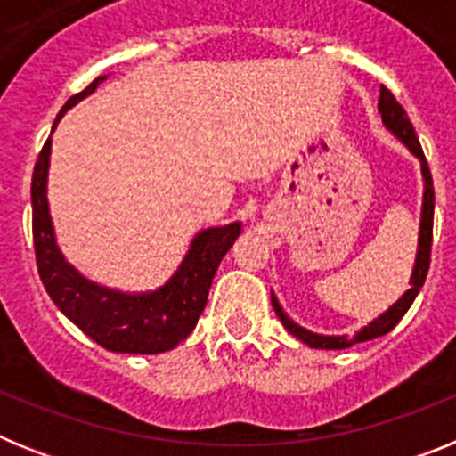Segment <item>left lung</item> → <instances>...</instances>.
Segmentation results:
<instances>
[{
    "label": "left lung",
    "mask_w": 456,
    "mask_h": 456,
    "mask_svg": "<svg viewBox=\"0 0 456 456\" xmlns=\"http://www.w3.org/2000/svg\"><path fill=\"white\" fill-rule=\"evenodd\" d=\"M379 111H381V118H384L386 127L393 132L397 139L404 141V146L409 148L413 155L422 162V175H425V203H422V221H420V241H418V257L416 267H413V276H411V288L402 294V299L395 305H390L384 315L377 317L372 324H368L363 331H358L354 338L347 336H317V333H310L305 329H301L299 324H294L288 315L283 313L281 304L276 301V297L272 294V305L276 310V315L281 317L283 326L292 333L294 338H299L301 342H305L308 347L313 349H347L358 342L372 340V338L386 336L388 331H393L395 324L404 317L406 310L411 308L413 299L420 292L422 283H425L427 272H429V260H432V231H434V183H432V171L427 167L425 152H422L420 141H418L416 130L411 125L409 116H406L404 107H402L397 100H395L393 93L381 84V95H379Z\"/></svg>",
    "instance_id": "1"
}]
</instances>
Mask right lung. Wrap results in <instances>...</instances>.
I'll use <instances>...</instances> for the list:
<instances>
[{"label":"right lung","instance_id":"add662e5","mask_svg":"<svg viewBox=\"0 0 456 456\" xmlns=\"http://www.w3.org/2000/svg\"><path fill=\"white\" fill-rule=\"evenodd\" d=\"M102 79H93L82 93L72 95L56 116L54 127L68 109L95 91ZM50 146L52 141L47 139L36 159L34 178H31V208H34L31 228H34V251L40 281L52 301L72 324H77L91 340L109 352L162 354L178 347V342H183L199 322L208 304L209 285L216 267L240 237L241 224L237 221L224 228L199 232L178 272L173 273L164 288L155 292L125 294L100 288L75 272L56 247L50 208H47Z\"/></svg>","mask_w":456,"mask_h":456}]
</instances>
